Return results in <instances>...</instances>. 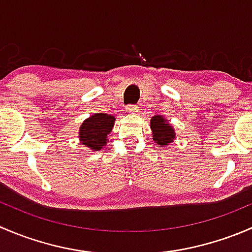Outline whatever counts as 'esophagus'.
Segmentation results:
<instances>
[{
	"label": "esophagus",
	"instance_id": "obj_1",
	"mask_svg": "<svg viewBox=\"0 0 252 252\" xmlns=\"http://www.w3.org/2000/svg\"><path fill=\"white\" fill-rule=\"evenodd\" d=\"M126 111L128 112V113H130V114H135V113H138V112H139V107H138V106H135V105H129V106H126Z\"/></svg>",
	"mask_w": 252,
	"mask_h": 252
}]
</instances>
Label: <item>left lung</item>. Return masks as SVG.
Masks as SVG:
<instances>
[{"label": "left lung", "mask_w": 252, "mask_h": 252, "mask_svg": "<svg viewBox=\"0 0 252 252\" xmlns=\"http://www.w3.org/2000/svg\"><path fill=\"white\" fill-rule=\"evenodd\" d=\"M152 131V140L159 146L171 145L175 140V130L172 124L161 114H156L150 121Z\"/></svg>", "instance_id": "8db88e82"}]
</instances>
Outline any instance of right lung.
<instances>
[{
  "mask_svg": "<svg viewBox=\"0 0 252 252\" xmlns=\"http://www.w3.org/2000/svg\"><path fill=\"white\" fill-rule=\"evenodd\" d=\"M116 117L107 113H95L86 118L79 128V141L93 152L107 145L108 134L113 129Z\"/></svg>",
  "mask_w": 252,
  "mask_h": 252,
  "instance_id": "add662e5",
  "label": "right lung"
}]
</instances>
